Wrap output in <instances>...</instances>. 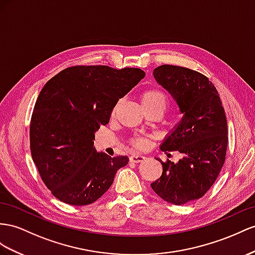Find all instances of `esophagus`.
<instances>
[{
	"mask_svg": "<svg viewBox=\"0 0 255 255\" xmlns=\"http://www.w3.org/2000/svg\"><path fill=\"white\" fill-rule=\"evenodd\" d=\"M129 159H130V161H132V162H142L143 160L145 159V157H144V156H143V155L133 154V155L130 156Z\"/></svg>",
	"mask_w": 255,
	"mask_h": 255,
	"instance_id": "34e87169",
	"label": "esophagus"
}]
</instances>
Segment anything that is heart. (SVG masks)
Here are the masks:
<instances>
[{"label":"heart","instance_id":"b5f03b06","mask_svg":"<svg viewBox=\"0 0 255 255\" xmlns=\"http://www.w3.org/2000/svg\"><path fill=\"white\" fill-rule=\"evenodd\" d=\"M140 102L143 109L160 108L165 111L167 107V97L157 89H148L141 95ZM117 108H119V103L114 107L113 113H115ZM134 145L138 148H144L146 146V141L144 139H136L134 140Z\"/></svg>","mask_w":255,"mask_h":255}]
</instances>
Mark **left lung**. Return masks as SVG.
Listing matches in <instances>:
<instances>
[{
	"instance_id": "1",
	"label": "left lung",
	"mask_w": 255,
	"mask_h": 255,
	"mask_svg": "<svg viewBox=\"0 0 255 255\" xmlns=\"http://www.w3.org/2000/svg\"><path fill=\"white\" fill-rule=\"evenodd\" d=\"M155 81L177 102L182 119L159 145L178 151V162H162V173L151 184L160 198L173 205L199 199L217 180L224 165L227 122L217 88L198 72L164 64L153 72Z\"/></svg>"
}]
</instances>
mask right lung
<instances>
[{
    "instance_id": "obj_1",
    "label": "right lung",
    "mask_w": 255,
    "mask_h": 255,
    "mask_svg": "<svg viewBox=\"0 0 255 255\" xmlns=\"http://www.w3.org/2000/svg\"><path fill=\"white\" fill-rule=\"evenodd\" d=\"M144 76L141 69L81 65L45 84L32 114L30 144L42 180L56 198L73 206L93 204L128 164L127 156L97 152L95 133Z\"/></svg>"
}]
</instances>
